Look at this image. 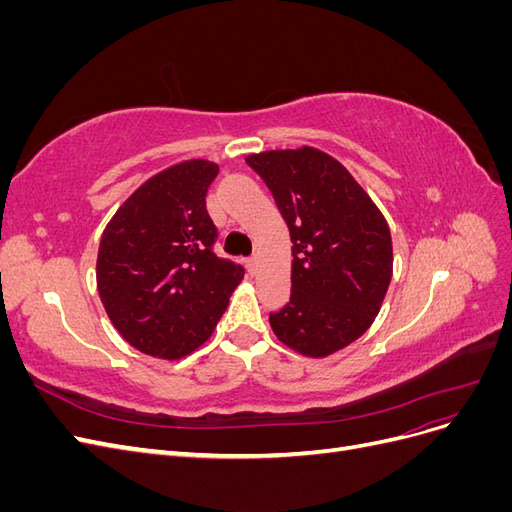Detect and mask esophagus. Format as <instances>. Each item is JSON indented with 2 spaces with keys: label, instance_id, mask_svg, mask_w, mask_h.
Instances as JSON below:
<instances>
[{
  "label": "esophagus",
  "instance_id": "1",
  "mask_svg": "<svg viewBox=\"0 0 512 512\" xmlns=\"http://www.w3.org/2000/svg\"><path fill=\"white\" fill-rule=\"evenodd\" d=\"M245 265H247V271H250V275L254 277V275H256V269H258V260H256V258H247Z\"/></svg>",
  "mask_w": 512,
  "mask_h": 512
}]
</instances>
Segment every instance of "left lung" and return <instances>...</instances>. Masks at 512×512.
I'll use <instances>...</instances> for the list:
<instances>
[{"label":"left lung","instance_id":"obj_1","mask_svg":"<svg viewBox=\"0 0 512 512\" xmlns=\"http://www.w3.org/2000/svg\"><path fill=\"white\" fill-rule=\"evenodd\" d=\"M265 179L292 241L290 303L269 314L282 344L324 359L376 320L393 277V241L382 211L348 168L316 147L245 158Z\"/></svg>","mask_w":512,"mask_h":512}]
</instances>
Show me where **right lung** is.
<instances>
[{"mask_svg":"<svg viewBox=\"0 0 512 512\" xmlns=\"http://www.w3.org/2000/svg\"><path fill=\"white\" fill-rule=\"evenodd\" d=\"M220 166L183 160L134 190L106 224L96 282L117 333L143 354L177 361L211 337L243 280L213 254L205 196Z\"/></svg>","mask_w":512,"mask_h":512,"instance_id":"add662e5","label":"right lung"}]
</instances>
